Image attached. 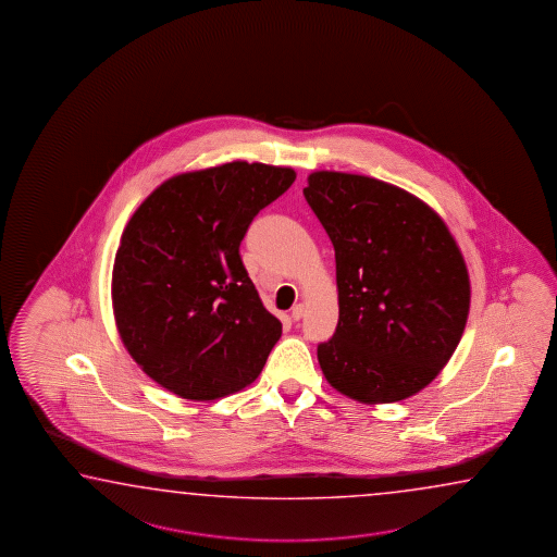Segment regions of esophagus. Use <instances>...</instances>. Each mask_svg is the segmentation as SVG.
I'll return each mask as SVG.
<instances>
[{
  "label": "esophagus",
  "instance_id": "obj_1",
  "mask_svg": "<svg viewBox=\"0 0 557 557\" xmlns=\"http://www.w3.org/2000/svg\"><path fill=\"white\" fill-rule=\"evenodd\" d=\"M290 317H293V320H300V318L305 317V305L298 302V305L293 306Z\"/></svg>",
  "mask_w": 557,
  "mask_h": 557
}]
</instances>
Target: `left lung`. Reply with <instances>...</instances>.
Wrapping results in <instances>:
<instances>
[{
  "mask_svg": "<svg viewBox=\"0 0 557 557\" xmlns=\"http://www.w3.org/2000/svg\"><path fill=\"white\" fill-rule=\"evenodd\" d=\"M305 197L336 252L338 326L318 346L324 377L360 404L421 392L469 318L457 240L425 201L375 177L314 172Z\"/></svg>",
  "mask_w": 557,
  "mask_h": 557,
  "instance_id": "8db88e82",
  "label": "left lung"
}]
</instances>
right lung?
Segmentation results:
<instances>
[{
	"label": "right lung",
	"instance_id": "1",
	"mask_svg": "<svg viewBox=\"0 0 557 557\" xmlns=\"http://www.w3.org/2000/svg\"><path fill=\"white\" fill-rule=\"evenodd\" d=\"M295 180L293 168L230 162L165 180L134 211L112 308L132 360L168 392L211 401L259 377L283 324L262 306L240 240Z\"/></svg>",
	"mask_w": 557,
	"mask_h": 557
}]
</instances>
